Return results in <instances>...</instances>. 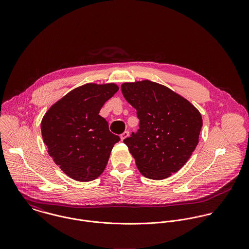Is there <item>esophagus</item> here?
I'll return each instance as SVG.
<instances>
[{"instance_id":"34e87169","label":"esophagus","mask_w":249,"mask_h":249,"mask_svg":"<svg viewBox=\"0 0 249 249\" xmlns=\"http://www.w3.org/2000/svg\"><path fill=\"white\" fill-rule=\"evenodd\" d=\"M128 135H129V132L128 131H124L123 134H121V140L124 141V139H126L128 137Z\"/></svg>"}]
</instances>
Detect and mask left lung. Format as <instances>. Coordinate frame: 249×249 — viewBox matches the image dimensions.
Segmentation results:
<instances>
[{
    "mask_svg": "<svg viewBox=\"0 0 249 249\" xmlns=\"http://www.w3.org/2000/svg\"><path fill=\"white\" fill-rule=\"evenodd\" d=\"M124 99L137 110L139 129L124 140L144 178L161 180L178 172L198 143L199 111L189 101L159 83H123Z\"/></svg>",
    "mask_w": 249,
    "mask_h": 249,
    "instance_id": "1",
    "label": "left lung"
}]
</instances>
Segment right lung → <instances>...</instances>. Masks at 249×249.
Wrapping results in <instances>:
<instances>
[{
	"mask_svg": "<svg viewBox=\"0 0 249 249\" xmlns=\"http://www.w3.org/2000/svg\"><path fill=\"white\" fill-rule=\"evenodd\" d=\"M118 90L115 83L84 84L52 106L42 119L41 132L49 155L76 181L99 178L114 144L121 140L99 115Z\"/></svg>",
	"mask_w": 249,
	"mask_h": 249,
	"instance_id": "add662e5",
	"label": "right lung"
}]
</instances>
